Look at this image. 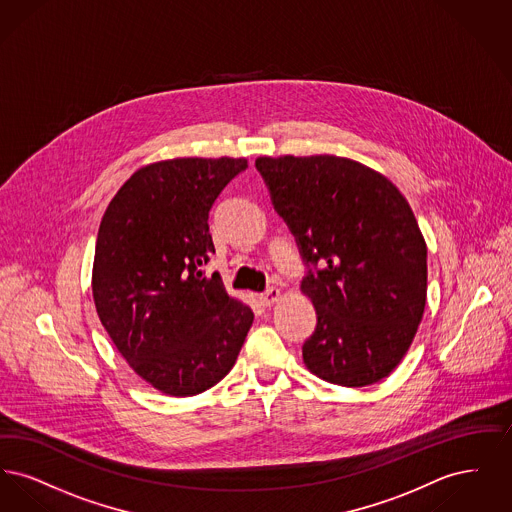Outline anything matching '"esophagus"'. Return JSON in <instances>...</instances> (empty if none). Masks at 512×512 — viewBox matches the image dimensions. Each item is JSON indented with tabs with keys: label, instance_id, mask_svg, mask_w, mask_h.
I'll return each mask as SVG.
<instances>
[{
	"label": "esophagus",
	"instance_id": "esophagus-1",
	"mask_svg": "<svg viewBox=\"0 0 512 512\" xmlns=\"http://www.w3.org/2000/svg\"><path fill=\"white\" fill-rule=\"evenodd\" d=\"M278 299H280V290H278V288H268L267 292H263L259 295V301H261L265 307L274 305Z\"/></svg>",
	"mask_w": 512,
	"mask_h": 512
}]
</instances>
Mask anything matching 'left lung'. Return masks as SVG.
<instances>
[{
	"instance_id": "obj_1",
	"label": "left lung",
	"mask_w": 512,
	"mask_h": 512,
	"mask_svg": "<svg viewBox=\"0 0 512 512\" xmlns=\"http://www.w3.org/2000/svg\"><path fill=\"white\" fill-rule=\"evenodd\" d=\"M276 213L295 236L317 309L303 361L318 378L363 388L390 376L426 305V242L407 199L365 165L336 157H259Z\"/></svg>"
}]
</instances>
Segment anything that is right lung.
<instances>
[{"instance_id":"add662e5","label":"right lung","mask_w":512,"mask_h":512,"mask_svg":"<svg viewBox=\"0 0 512 512\" xmlns=\"http://www.w3.org/2000/svg\"><path fill=\"white\" fill-rule=\"evenodd\" d=\"M245 159L184 157L134 172L99 224L92 292L99 320L155 390L188 397L232 370L253 311L203 265L209 211Z\"/></svg>"}]
</instances>
